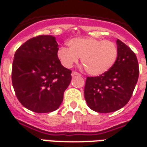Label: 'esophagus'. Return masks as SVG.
I'll list each match as a JSON object with an SVG mask.
<instances>
[{
    "mask_svg": "<svg viewBox=\"0 0 147 147\" xmlns=\"http://www.w3.org/2000/svg\"><path fill=\"white\" fill-rule=\"evenodd\" d=\"M76 76H80V74L78 73L77 71H72V72H71V76L74 77Z\"/></svg>",
    "mask_w": 147,
    "mask_h": 147,
    "instance_id": "esophagus-1",
    "label": "esophagus"
}]
</instances>
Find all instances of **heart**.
<instances>
[{
    "mask_svg": "<svg viewBox=\"0 0 147 147\" xmlns=\"http://www.w3.org/2000/svg\"><path fill=\"white\" fill-rule=\"evenodd\" d=\"M68 44L69 48L61 47L57 51V57L61 65L70 68L81 57L86 72L93 76L106 73L118 58V47L109 40L91 37L74 38L68 41Z\"/></svg>",
    "mask_w": 147,
    "mask_h": 147,
    "instance_id": "b5f03b06",
    "label": "heart"
}]
</instances>
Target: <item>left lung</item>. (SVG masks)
Here are the masks:
<instances>
[{"label":"left lung","instance_id":"left-lung-1","mask_svg":"<svg viewBox=\"0 0 147 147\" xmlns=\"http://www.w3.org/2000/svg\"><path fill=\"white\" fill-rule=\"evenodd\" d=\"M118 56L112 68L106 73L87 77L85 100L90 109L110 113L123 107L131 98L139 78L137 57L131 49L117 40Z\"/></svg>","mask_w":147,"mask_h":147}]
</instances>
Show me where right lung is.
<instances>
[{"mask_svg":"<svg viewBox=\"0 0 147 147\" xmlns=\"http://www.w3.org/2000/svg\"><path fill=\"white\" fill-rule=\"evenodd\" d=\"M58 44L50 35L27 40L16 51L11 80L18 101L36 113L52 112L60 107L71 79V71L57 57Z\"/></svg>","mask_w":147,"mask_h":147,"instance_id":"right-lung-1","label":"right lung"}]
</instances>
